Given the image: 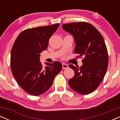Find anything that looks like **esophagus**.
I'll use <instances>...</instances> for the list:
<instances>
[{
	"label": "esophagus",
	"mask_w": 120,
	"mask_h": 120,
	"mask_svg": "<svg viewBox=\"0 0 120 120\" xmlns=\"http://www.w3.org/2000/svg\"><path fill=\"white\" fill-rule=\"evenodd\" d=\"M68 65L65 63H62V68L63 69H66L68 68Z\"/></svg>",
	"instance_id": "esophagus-1"
}]
</instances>
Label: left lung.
Segmentation results:
<instances>
[{
	"label": "left lung",
	"instance_id": "obj_1",
	"mask_svg": "<svg viewBox=\"0 0 120 120\" xmlns=\"http://www.w3.org/2000/svg\"><path fill=\"white\" fill-rule=\"evenodd\" d=\"M62 28L73 35L76 44L74 52L83 56L80 67L70 64L74 76L69 80L71 89L82 94L95 91L101 82L108 67V53L104 39L91 24L80 22L64 24Z\"/></svg>",
	"mask_w": 120,
	"mask_h": 120
}]
</instances>
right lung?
Segmentation results:
<instances>
[{
  "instance_id": "add662e5",
  "label": "right lung",
  "mask_w": 120,
  "mask_h": 120,
  "mask_svg": "<svg viewBox=\"0 0 120 120\" xmlns=\"http://www.w3.org/2000/svg\"><path fill=\"white\" fill-rule=\"evenodd\" d=\"M60 24L27 29L18 35L11 52L10 65L14 78L24 91L38 96L45 93L61 71L62 63L40 62V53L46 50L49 40Z\"/></svg>"
}]
</instances>
